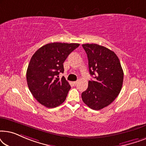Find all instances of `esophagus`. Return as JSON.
<instances>
[{
	"label": "esophagus",
	"instance_id": "obj_1",
	"mask_svg": "<svg viewBox=\"0 0 146 146\" xmlns=\"http://www.w3.org/2000/svg\"><path fill=\"white\" fill-rule=\"evenodd\" d=\"M78 83V81H74V82H72V84L73 86H75Z\"/></svg>",
	"mask_w": 146,
	"mask_h": 146
}]
</instances>
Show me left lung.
Wrapping results in <instances>:
<instances>
[{
  "label": "left lung",
  "mask_w": 146,
  "mask_h": 146,
  "mask_svg": "<svg viewBox=\"0 0 146 146\" xmlns=\"http://www.w3.org/2000/svg\"><path fill=\"white\" fill-rule=\"evenodd\" d=\"M82 47L87 54L90 74L94 80H89L82 98L91 109L99 110L110 104L120 92L123 72L113 51L96 44H84Z\"/></svg>",
  "instance_id": "8db88e82"
}]
</instances>
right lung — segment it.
Segmentation results:
<instances>
[{
  "label": "right lung",
  "instance_id": "obj_1",
  "mask_svg": "<svg viewBox=\"0 0 146 146\" xmlns=\"http://www.w3.org/2000/svg\"><path fill=\"white\" fill-rule=\"evenodd\" d=\"M80 46L77 43L47 44L36 51L27 71L29 88L35 99L48 108L58 106L65 101L70 89L63 73V63L68 56Z\"/></svg>",
  "mask_w": 146,
  "mask_h": 146
}]
</instances>
